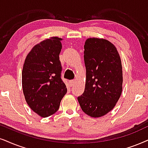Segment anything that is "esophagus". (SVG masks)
<instances>
[{"mask_svg": "<svg viewBox=\"0 0 148 148\" xmlns=\"http://www.w3.org/2000/svg\"><path fill=\"white\" fill-rule=\"evenodd\" d=\"M75 83H76V80H71L70 81V84L71 86H73Z\"/></svg>", "mask_w": 148, "mask_h": 148, "instance_id": "1", "label": "esophagus"}]
</instances>
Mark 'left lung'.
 Here are the masks:
<instances>
[{"label": "left lung", "mask_w": 148, "mask_h": 148, "mask_svg": "<svg viewBox=\"0 0 148 148\" xmlns=\"http://www.w3.org/2000/svg\"><path fill=\"white\" fill-rule=\"evenodd\" d=\"M84 49L85 88L78 101L84 113L100 117L113 109L121 94V59L115 46L104 39H87Z\"/></svg>", "instance_id": "1"}]
</instances>
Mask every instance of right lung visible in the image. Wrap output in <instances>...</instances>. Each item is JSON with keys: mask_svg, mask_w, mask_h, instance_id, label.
<instances>
[{"mask_svg": "<svg viewBox=\"0 0 148 148\" xmlns=\"http://www.w3.org/2000/svg\"><path fill=\"white\" fill-rule=\"evenodd\" d=\"M61 40L53 37L35 45L24 63L22 83L24 98L30 108L42 117L57 112L67 93L61 79Z\"/></svg>", "mask_w": 148, "mask_h": 148, "instance_id": "obj_1", "label": "right lung"}]
</instances>
